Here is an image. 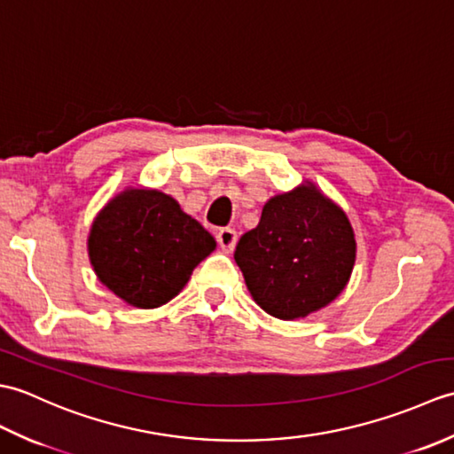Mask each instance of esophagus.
<instances>
[{
	"mask_svg": "<svg viewBox=\"0 0 454 454\" xmlns=\"http://www.w3.org/2000/svg\"><path fill=\"white\" fill-rule=\"evenodd\" d=\"M216 242L224 252H232L238 242V232L234 228H222L216 234Z\"/></svg>",
	"mask_w": 454,
	"mask_h": 454,
	"instance_id": "1",
	"label": "esophagus"
}]
</instances>
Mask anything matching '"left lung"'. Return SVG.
Masks as SVG:
<instances>
[{
    "mask_svg": "<svg viewBox=\"0 0 454 454\" xmlns=\"http://www.w3.org/2000/svg\"><path fill=\"white\" fill-rule=\"evenodd\" d=\"M345 212L314 183L269 199L259 224L236 246L254 301L278 320H296L335 301L355 265Z\"/></svg>",
    "mask_w": 454,
    "mask_h": 454,
    "instance_id": "left-lung-1",
    "label": "left lung"
}]
</instances>
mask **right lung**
<instances>
[{
	"instance_id": "right-lung-1",
	"label": "right lung",
	"mask_w": 454,
	"mask_h": 454,
	"mask_svg": "<svg viewBox=\"0 0 454 454\" xmlns=\"http://www.w3.org/2000/svg\"><path fill=\"white\" fill-rule=\"evenodd\" d=\"M215 247V238L176 199L134 187L105 205L88 239L99 281L127 304L146 310L177 296Z\"/></svg>"
}]
</instances>
